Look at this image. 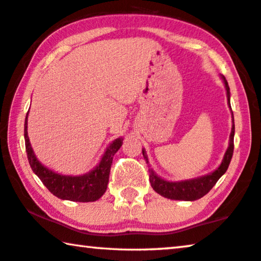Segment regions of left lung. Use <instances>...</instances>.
<instances>
[{
    "label": "left lung",
    "instance_id": "obj_1",
    "mask_svg": "<svg viewBox=\"0 0 261 261\" xmlns=\"http://www.w3.org/2000/svg\"><path fill=\"white\" fill-rule=\"evenodd\" d=\"M224 83H225V89L227 93V100H228V106L230 105V87L227 85L226 79L223 77ZM233 115V114H232ZM233 136H234V120H233V126H232L231 135H230V146H228L225 155H224V160L222 164H220L217 170H215L212 174H209L203 177L189 179V181H183V182H169L164 181L163 178L159 177L155 174L153 169L149 168V182L153 187V189L160 194L163 197L169 198V199H177V200H196L203 197L204 195H206L209 192L218 179L222 177V175L227 170L228 164L231 162L232 155H233ZM143 158L148 163V156L146 154V150L142 149Z\"/></svg>",
    "mask_w": 261,
    "mask_h": 261
}]
</instances>
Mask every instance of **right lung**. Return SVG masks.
I'll list each match as a JSON object with an SVG mask.
<instances>
[{
  "label": "right lung",
  "mask_w": 261,
  "mask_h": 261,
  "mask_svg": "<svg viewBox=\"0 0 261 261\" xmlns=\"http://www.w3.org/2000/svg\"><path fill=\"white\" fill-rule=\"evenodd\" d=\"M24 139H25L27 155L31 169L51 194L57 196L58 198L83 203L94 202L105 194L113 156L122 146V139L114 140L106 149L99 166L94 170L83 176H66L47 169L36 159L28 136V114L24 123Z\"/></svg>",
  "instance_id": "add662e5"
}]
</instances>
